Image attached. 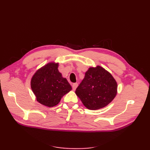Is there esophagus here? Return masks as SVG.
<instances>
[{"label": "esophagus", "mask_w": 150, "mask_h": 150, "mask_svg": "<svg viewBox=\"0 0 150 150\" xmlns=\"http://www.w3.org/2000/svg\"><path fill=\"white\" fill-rule=\"evenodd\" d=\"M78 83H74L73 84H72V89H73L74 91V90H76V89L77 88V87H78Z\"/></svg>", "instance_id": "esophagus-1"}]
</instances>
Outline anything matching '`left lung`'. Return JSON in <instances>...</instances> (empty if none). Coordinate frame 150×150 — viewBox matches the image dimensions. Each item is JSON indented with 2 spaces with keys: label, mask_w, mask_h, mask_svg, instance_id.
Listing matches in <instances>:
<instances>
[{
  "label": "left lung",
  "mask_w": 150,
  "mask_h": 150,
  "mask_svg": "<svg viewBox=\"0 0 150 150\" xmlns=\"http://www.w3.org/2000/svg\"><path fill=\"white\" fill-rule=\"evenodd\" d=\"M117 84L110 72L100 66L90 67L76 90L84 106L97 110L110 104L117 94Z\"/></svg>",
  "instance_id": "left-lung-1"
}]
</instances>
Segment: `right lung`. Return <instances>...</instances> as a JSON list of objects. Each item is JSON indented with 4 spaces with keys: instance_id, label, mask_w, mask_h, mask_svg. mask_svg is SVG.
<instances>
[{
    "instance_id": "add662e5",
    "label": "right lung",
    "mask_w": 150,
    "mask_h": 150,
    "mask_svg": "<svg viewBox=\"0 0 150 150\" xmlns=\"http://www.w3.org/2000/svg\"><path fill=\"white\" fill-rule=\"evenodd\" d=\"M59 63L50 62L36 71L30 80V87L40 104L47 107L56 106L72 88L58 70Z\"/></svg>"
}]
</instances>
